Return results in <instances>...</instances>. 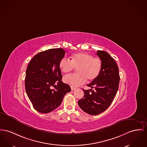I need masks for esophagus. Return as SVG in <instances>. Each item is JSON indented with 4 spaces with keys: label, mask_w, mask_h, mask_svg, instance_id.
<instances>
[{
    "label": "esophagus",
    "mask_w": 147,
    "mask_h": 147,
    "mask_svg": "<svg viewBox=\"0 0 147 147\" xmlns=\"http://www.w3.org/2000/svg\"><path fill=\"white\" fill-rule=\"evenodd\" d=\"M71 90H72V91H73V90H75L76 88H74V87H71Z\"/></svg>",
    "instance_id": "1"
}]
</instances>
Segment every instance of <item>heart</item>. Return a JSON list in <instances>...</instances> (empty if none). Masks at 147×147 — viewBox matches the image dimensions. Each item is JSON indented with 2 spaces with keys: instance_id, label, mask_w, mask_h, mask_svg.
<instances>
[{
  "instance_id": "b5f03b06",
  "label": "heart",
  "mask_w": 147,
  "mask_h": 147,
  "mask_svg": "<svg viewBox=\"0 0 147 147\" xmlns=\"http://www.w3.org/2000/svg\"><path fill=\"white\" fill-rule=\"evenodd\" d=\"M71 61L66 58L61 59L59 67L63 73H67L77 68V74H69L63 78V81L72 87H76L84 84L86 81H94L99 76L102 62L98 57H94L90 54L79 52L72 55Z\"/></svg>"
}]
</instances>
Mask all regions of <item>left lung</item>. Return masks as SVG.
<instances>
[{"mask_svg":"<svg viewBox=\"0 0 147 147\" xmlns=\"http://www.w3.org/2000/svg\"><path fill=\"white\" fill-rule=\"evenodd\" d=\"M97 55L102 62V68L98 78L88 86L94 90H84V97L78 100L80 108L90 115H96L105 111L117 92L120 76L115 60L108 52L98 51Z\"/></svg>","mask_w":147,"mask_h":147,"instance_id":"obj_1","label":"left lung"}]
</instances>
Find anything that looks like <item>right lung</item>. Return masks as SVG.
<instances>
[{
	"instance_id": "right-lung-1",
	"label": "right lung",
	"mask_w": 147,
	"mask_h": 147,
	"mask_svg": "<svg viewBox=\"0 0 147 147\" xmlns=\"http://www.w3.org/2000/svg\"><path fill=\"white\" fill-rule=\"evenodd\" d=\"M65 54L61 48L48 49L34 56L28 65L25 89L33 107L39 113H49L58 108L71 91L69 85L61 81L59 67Z\"/></svg>"
}]
</instances>
